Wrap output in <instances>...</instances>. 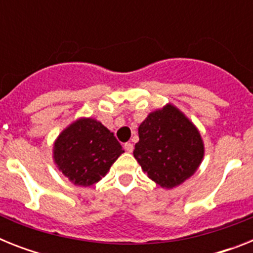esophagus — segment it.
Returning <instances> with one entry per match:
<instances>
[{"label": "esophagus", "instance_id": "esophagus-1", "mask_svg": "<svg viewBox=\"0 0 253 253\" xmlns=\"http://www.w3.org/2000/svg\"><path fill=\"white\" fill-rule=\"evenodd\" d=\"M124 149L126 152H129V153H131V152H133V149H134V146H133V144H131V143H125V144H124Z\"/></svg>", "mask_w": 253, "mask_h": 253}]
</instances>
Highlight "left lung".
<instances>
[{
  "label": "left lung",
  "instance_id": "1",
  "mask_svg": "<svg viewBox=\"0 0 253 253\" xmlns=\"http://www.w3.org/2000/svg\"><path fill=\"white\" fill-rule=\"evenodd\" d=\"M134 157L143 172L163 189L190 178L204 158V142L193 122L175 105L152 111L138 128Z\"/></svg>",
  "mask_w": 253,
  "mask_h": 253
}]
</instances>
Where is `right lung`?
Segmentation results:
<instances>
[{
	"label": "right lung",
	"instance_id": "1",
	"mask_svg": "<svg viewBox=\"0 0 253 253\" xmlns=\"http://www.w3.org/2000/svg\"><path fill=\"white\" fill-rule=\"evenodd\" d=\"M124 152L106 126L92 118H80L55 139L53 160L58 169L78 186H91L106 175Z\"/></svg>",
	"mask_w": 253,
	"mask_h": 253
}]
</instances>
